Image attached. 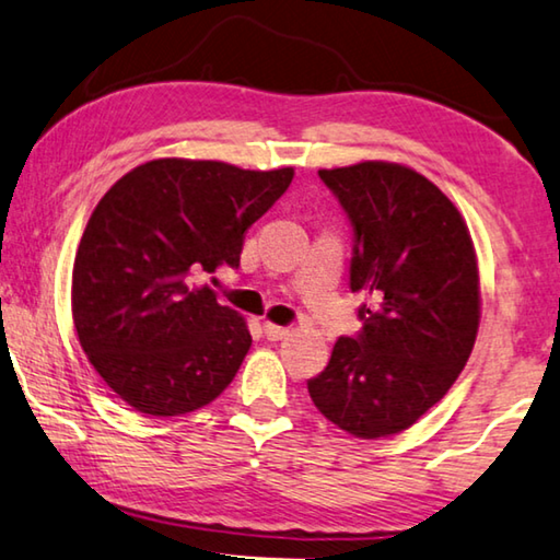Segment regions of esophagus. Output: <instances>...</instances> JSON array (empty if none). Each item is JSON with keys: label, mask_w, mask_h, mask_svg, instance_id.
<instances>
[{"label": "esophagus", "mask_w": 560, "mask_h": 560, "mask_svg": "<svg viewBox=\"0 0 560 560\" xmlns=\"http://www.w3.org/2000/svg\"><path fill=\"white\" fill-rule=\"evenodd\" d=\"M262 329H265V337L268 340H282V337L288 335V327H280V325H272V323H262Z\"/></svg>", "instance_id": "esophagus-1"}]
</instances>
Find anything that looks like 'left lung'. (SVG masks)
<instances>
[{"label":"left lung","instance_id":"obj_1","mask_svg":"<svg viewBox=\"0 0 560 560\" xmlns=\"http://www.w3.org/2000/svg\"><path fill=\"white\" fill-rule=\"evenodd\" d=\"M350 218V288L370 295L362 332L340 337L307 382L323 415L360 439L392 436L459 377L481 317L476 250L464 218L432 180L399 163L319 171Z\"/></svg>","mask_w":560,"mask_h":560}]
</instances>
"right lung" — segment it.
I'll list each match as a JSON object with an SVG mask.
<instances>
[{
	"instance_id": "add662e5",
	"label": "right lung",
	"mask_w": 560,
	"mask_h": 560,
	"mask_svg": "<svg viewBox=\"0 0 560 560\" xmlns=\"http://www.w3.org/2000/svg\"><path fill=\"white\" fill-rule=\"evenodd\" d=\"M292 176L159 159L98 200L73 260L71 315L89 362L128 407L180 417L233 382L253 337L194 275L237 268L245 231Z\"/></svg>"
}]
</instances>
